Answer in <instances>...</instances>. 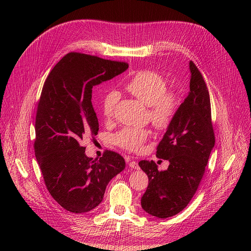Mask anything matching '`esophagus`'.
<instances>
[{"instance_id": "34e87169", "label": "esophagus", "mask_w": 251, "mask_h": 251, "mask_svg": "<svg viewBox=\"0 0 251 251\" xmlns=\"http://www.w3.org/2000/svg\"><path fill=\"white\" fill-rule=\"evenodd\" d=\"M128 165H129L130 168H132V169H134V170H138V169H139V165H138V163L135 162V161H130V162L128 163Z\"/></svg>"}]
</instances>
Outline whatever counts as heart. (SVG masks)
Masks as SVG:
<instances>
[{
  "label": "heart",
  "mask_w": 251,
  "mask_h": 251,
  "mask_svg": "<svg viewBox=\"0 0 251 251\" xmlns=\"http://www.w3.org/2000/svg\"><path fill=\"white\" fill-rule=\"evenodd\" d=\"M125 88L139 101L150 107V118L155 126L163 128L171 122L176 108V97L174 93L168 92V81L162 75L152 70L138 71L126 82ZM118 100L119 93L115 90L105 94L101 108L106 118L113 115ZM148 137L147 129L125 127L114 136V141L116 145L125 150L138 152Z\"/></svg>",
  "instance_id": "heart-1"
}]
</instances>
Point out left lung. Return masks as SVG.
<instances>
[{
    "mask_svg": "<svg viewBox=\"0 0 251 251\" xmlns=\"http://www.w3.org/2000/svg\"><path fill=\"white\" fill-rule=\"evenodd\" d=\"M190 91L178 106L157 148V157L169 161L158 171L154 161L142 160L149 185L141 199L150 216L167 219L182 211L196 194L214 146L210 100L198 67L189 62Z\"/></svg>",
    "mask_w": 251,
    "mask_h": 251,
    "instance_id": "left-lung-1",
    "label": "left lung"
}]
</instances>
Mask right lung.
<instances>
[{"mask_svg":"<svg viewBox=\"0 0 251 251\" xmlns=\"http://www.w3.org/2000/svg\"><path fill=\"white\" fill-rule=\"evenodd\" d=\"M125 62L69 52L49 75L35 117L34 153L51 197L66 210L84 213L102 201L112 178L125 169L118 153L89 158L83 138L95 136L92 88L123 74Z\"/></svg>","mask_w":251,"mask_h":251,"instance_id":"obj_1","label":"right lung"}]
</instances>
